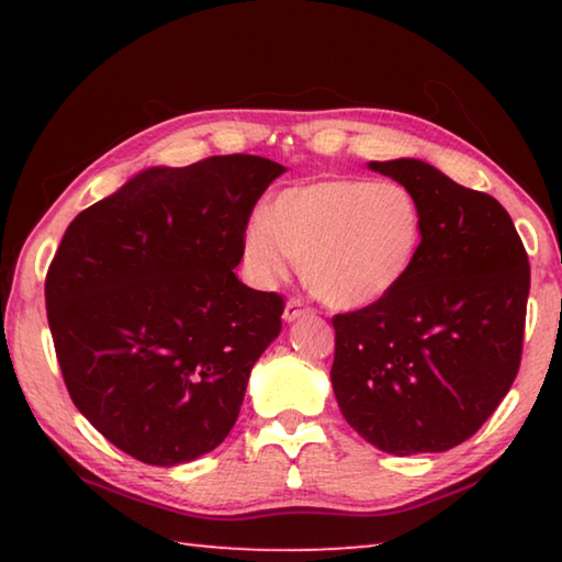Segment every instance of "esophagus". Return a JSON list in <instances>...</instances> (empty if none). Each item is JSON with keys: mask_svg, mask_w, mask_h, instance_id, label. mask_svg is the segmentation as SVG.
I'll return each mask as SVG.
<instances>
[{"mask_svg": "<svg viewBox=\"0 0 562 562\" xmlns=\"http://www.w3.org/2000/svg\"><path fill=\"white\" fill-rule=\"evenodd\" d=\"M310 307L307 304H304L302 300H297V297H292V300H288V304H284V312H282V319L284 322H294V319H300L302 315H310Z\"/></svg>", "mask_w": 562, "mask_h": 562, "instance_id": "1", "label": "esophagus"}]
</instances>
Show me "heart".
Returning <instances> with one entry per match:
<instances>
[{
  "label": "heart",
  "mask_w": 562,
  "mask_h": 562,
  "mask_svg": "<svg viewBox=\"0 0 562 562\" xmlns=\"http://www.w3.org/2000/svg\"><path fill=\"white\" fill-rule=\"evenodd\" d=\"M424 237L416 198L398 183L329 178L282 190L243 231L252 282L272 288L294 260L310 292L329 307L382 302L414 268Z\"/></svg>",
  "instance_id": "obj_1"
}]
</instances>
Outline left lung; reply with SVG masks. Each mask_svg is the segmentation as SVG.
Here are the masks:
<instances>
[{
    "instance_id": "8db88e82",
    "label": "left lung",
    "mask_w": 562,
    "mask_h": 562,
    "mask_svg": "<svg viewBox=\"0 0 562 562\" xmlns=\"http://www.w3.org/2000/svg\"><path fill=\"white\" fill-rule=\"evenodd\" d=\"M369 168L416 198L424 237L392 294L331 319V389L376 449L449 451L481 429L518 374L528 255L496 198L416 158Z\"/></svg>"
}]
</instances>
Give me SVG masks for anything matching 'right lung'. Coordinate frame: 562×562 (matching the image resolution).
Masks as SVG:
<instances>
[{
	"mask_svg": "<svg viewBox=\"0 0 562 562\" xmlns=\"http://www.w3.org/2000/svg\"><path fill=\"white\" fill-rule=\"evenodd\" d=\"M282 173L245 154L148 168L66 227L44 284L56 359L76 408L133 459L188 463L235 426L284 302L233 270Z\"/></svg>",
	"mask_w": 562,
	"mask_h": 562,
	"instance_id": "obj_1",
	"label": "right lung"
}]
</instances>
